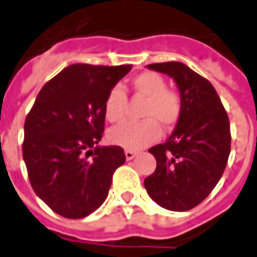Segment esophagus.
<instances>
[{
  "label": "esophagus",
  "instance_id": "34e87169",
  "mask_svg": "<svg viewBox=\"0 0 257 257\" xmlns=\"http://www.w3.org/2000/svg\"><path fill=\"white\" fill-rule=\"evenodd\" d=\"M136 155H138V153H136V151H131V150H126V151H125V158H126V161L134 159Z\"/></svg>",
  "mask_w": 257,
  "mask_h": 257
}]
</instances>
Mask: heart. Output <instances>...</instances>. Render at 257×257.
I'll list each match as a JSON object with an SVG mask.
<instances>
[{"label": "heart", "mask_w": 257, "mask_h": 257, "mask_svg": "<svg viewBox=\"0 0 257 257\" xmlns=\"http://www.w3.org/2000/svg\"><path fill=\"white\" fill-rule=\"evenodd\" d=\"M136 95L147 98L142 122H125L110 129V143L125 150L138 151L157 142L162 135L161 125L170 128L181 117V99L174 91L167 90L166 81L155 72H142L131 80ZM128 96L122 87L114 85L104 99V115L110 122H119L125 117Z\"/></svg>", "instance_id": "heart-1"}]
</instances>
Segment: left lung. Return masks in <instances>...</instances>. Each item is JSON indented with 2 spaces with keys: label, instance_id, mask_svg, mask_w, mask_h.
I'll return each mask as SVG.
<instances>
[{
  "label": "left lung",
  "instance_id": "obj_1",
  "mask_svg": "<svg viewBox=\"0 0 257 257\" xmlns=\"http://www.w3.org/2000/svg\"><path fill=\"white\" fill-rule=\"evenodd\" d=\"M170 76L181 99V117L170 138L148 150L157 159L144 187L157 204L188 211L204 200L225 172L230 154L227 113L210 81L182 62L150 64Z\"/></svg>",
  "mask_w": 257,
  "mask_h": 257
}]
</instances>
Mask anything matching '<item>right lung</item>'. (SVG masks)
<instances>
[{"instance_id":"add662e5","label":"right lung","mask_w":257,"mask_h":257,"mask_svg":"<svg viewBox=\"0 0 257 257\" xmlns=\"http://www.w3.org/2000/svg\"><path fill=\"white\" fill-rule=\"evenodd\" d=\"M132 65L75 64L42 87L24 122L23 159L32 189L58 215L79 219L109 195L125 154L98 143L104 99Z\"/></svg>"}]
</instances>
